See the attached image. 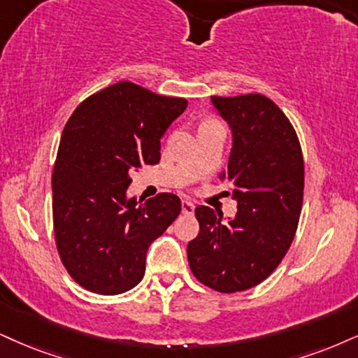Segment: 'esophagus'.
Wrapping results in <instances>:
<instances>
[{
	"label": "esophagus",
	"mask_w": 358,
	"mask_h": 358,
	"mask_svg": "<svg viewBox=\"0 0 358 358\" xmlns=\"http://www.w3.org/2000/svg\"><path fill=\"white\" fill-rule=\"evenodd\" d=\"M180 206H182V213L187 214V215L194 214V209H196L191 201H182V204H180Z\"/></svg>",
	"instance_id": "obj_1"
}]
</instances>
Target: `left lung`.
I'll return each instance as SVG.
<instances>
[{
  "label": "left lung",
  "mask_w": 358,
  "mask_h": 358,
  "mask_svg": "<svg viewBox=\"0 0 358 358\" xmlns=\"http://www.w3.org/2000/svg\"><path fill=\"white\" fill-rule=\"evenodd\" d=\"M232 132L227 171L236 217L222 222L207 206L196 207L199 234L187 244L196 279L232 294L255 287L275 271L292 244L303 197V157L295 129L262 94L210 98Z\"/></svg>",
  "instance_id": "1"
}]
</instances>
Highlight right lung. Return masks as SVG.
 Listing matches in <instances>:
<instances>
[{"instance_id":"1","label":"right lung","mask_w":358,"mask_h":358,"mask_svg":"<svg viewBox=\"0 0 358 358\" xmlns=\"http://www.w3.org/2000/svg\"><path fill=\"white\" fill-rule=\"evenodd\" d=\"M186 108V99L121 81L83 101L66 122L52 169V224L66 271L91 292L138 285L149 245L180 214L176 194L141 204L127 187L132 172L157 164L161 138Z\"/></svg>"}]
</instances>
